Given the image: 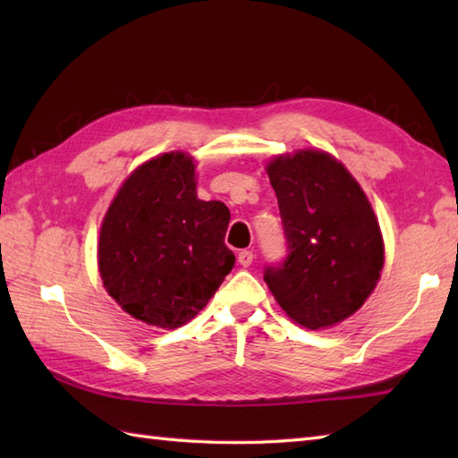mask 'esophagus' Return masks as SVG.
<instances>
[{
  "label": "esophagus",
  "mask_w": 458,
  "mask_h": 458,
  "mask_svg": "<svg viewBox=\"0 0 458 458\" xmlns=\"http://www.w3.org/2000/svg\"><path fill=\"white\" fill-rule=\"evenodd\" d=\"M251 261H254V251H250V250H242L240 254H238V264H240V266H244V267H248V266H251Z\"/></svg>",
  "instance_id": "1"
}]
</instances>
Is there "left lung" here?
Returning <instances> with one entry per match:
<instances>
[{"label":"left lung","mask_w":458,"mask_h":458,"mask_svg":"<svg viewBox=\"0 0 458 458\" xmlns=\"http://www.w3.org/2000/svg\"><path fill=\"white\" fill-rule=\"evenodd\" d=\"M287 256L264 281L279 307L310 330L354 315L384 267V242L364 191L325 151L301 149L267 165Z\"/></svg>","instance_id":"obj_1"}]
</instances>
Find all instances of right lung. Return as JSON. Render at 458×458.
I'll list each match as a JSON object with an SVG mask.
<instances>
[{
	"label": "right lung",
	"instance_id": "1",
	"mask_svg": "<svg viewBox=\"0 0 458 458\" xmlns=\"http://www.w3.org/2000/svg\"><path fill=\"white\" fill-rule=\"evenodd\" d=\"M230 210L200 200L187 153H163L135 169L106 212L98 266L125 313L159 328L187 323L234 267L224 244Z\"/></svg>",
	"mask_w": 458,
	"mask_h": 458
}]
</instances>
